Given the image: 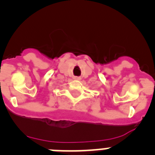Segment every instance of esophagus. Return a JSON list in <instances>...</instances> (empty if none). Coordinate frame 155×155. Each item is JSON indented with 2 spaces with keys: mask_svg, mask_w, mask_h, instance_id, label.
Returning a JSON list of instances; mask_svg holds the SVG:
<instances>
[{
  "mask_svg": "<svg viewBox=\"0 0 155 155\" xmlns=\"http://www.w3.org/2000/svg\"><path fill=\"white\" fill-rule=\"evenodd\" d=\"M74 78L75 80H81V78H80V77H74Z\"/></svg>",
  "mask_w": 155,
  "mask_h": 155,
  "instance_id": "esophagus-1",
  "label": "esophagus"
}]
</instances>
